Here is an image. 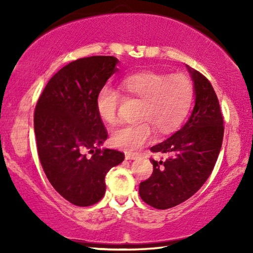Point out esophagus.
Returning <instances> with one entry per match:
<instances>
[{
    "instance_id": "obj_1",
    "label": "esophagus",
    "mask_w": 253,
    "mask_h": 253,
    "mask_svg": "<svg viewBox=\"0 0 253 253\" xmlns=\"http://www.w3.org/2000/svg\"><path fill=\"white\" fill-rule=\"evenodd\" d=\"M139 158L138 154H131V153H126V160H134V159Z\"/></svg>"
}]
</instances>
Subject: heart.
Masks as SVG:
<instances>
[{
  "mask_svg": "<svg viewBox=\"0 0 253 253\" xmlns=\"http://www.w3.org/2000/svg\"><path fill=\"white\" fill-rule=\"evenodd\" d=\"M121 88L127 99L141 101L137 120L141 123L124 126L114 131L112 144L126 153H137L150 143L153 132L167 134L182 126L191 108L195 87L188 76L166 75L144 71L129 75L121 82ZM122 101L120 93L103 86L96 94L95 107L103 122H116L117 110Z\"/></svg>",
  "mask_w": 253,
  "mask_h": 253,
  "instance_id": "heart-1",
  "label": "heart"
}]
</instances>
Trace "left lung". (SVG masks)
<instances>
[{"instance_id":"1","label":"left lung","mask_w":253,"mask_h":253,"mask_svg":"<svg viewBox=\"0 0 253 253\" xmlns=\"http://www.w3.org/2000/svg\"><path fill=\"white\" fill-rule=\"evenodd\" d=\"M188 69L195 83V108L182 129L151 147L167 158H151L153 172L139 185L140 198L158 210L171 209L195 195L210 177L222 145L223 116L215 91L205 76Z\"/></svg>"}]
</instances>
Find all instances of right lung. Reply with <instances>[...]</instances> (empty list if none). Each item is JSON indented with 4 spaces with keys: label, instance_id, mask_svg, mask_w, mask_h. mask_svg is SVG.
Segmentation results:
<instances>
[{
    "label": "right lung",
    "instance_id": "add662e5",
    "mask_svg": "<svg viewBox=\"0 0 253 253\" xmlns=\"http://www.w3.org/2000/svg\"><path fill=\"white\" fill-rule=\"evenodd\" d=\"M114 56L78 58L47 83L34 109L37 148L53 188L76 206H91L106 192L105 176L124 153L100 150L108 137L96 94L117 71Z\"/></svg>",
    "mask_w": 253,
    "mask_h": 253
}]
</instances>
